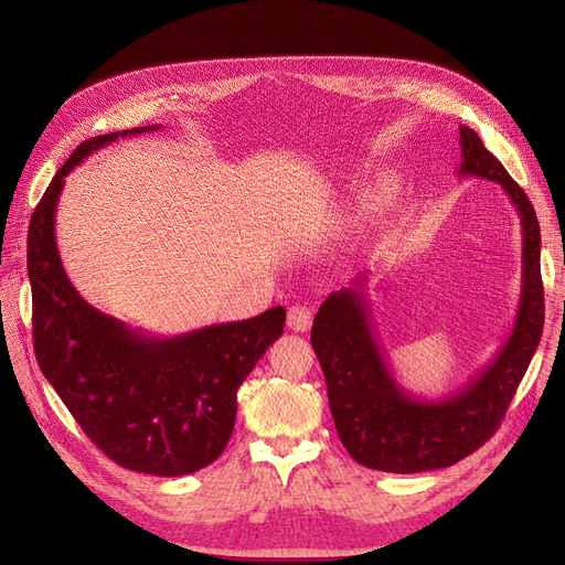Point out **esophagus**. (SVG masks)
Here are the masks:
<instances>
[{"mask_svg": "<svg viewBox=\"0 0 565 565\" xmlns=\"http://www.w3.org/2000/svg\"><path fill=\"white\" fill-rule=\"evenodd\" d=\"M311 322H313V311L309 309V306L297 303L287 311V328L289 330L306 332V330H311Z\"/></svg>", "mask_w": 565, "mask_h": 565, "instance_id": "esophagus-1", "label": "esophagus"}]
</instances>
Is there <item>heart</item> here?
I'll use <instances>...</instances> for the list:
<instances>
[{
  "mask_svg": "<svg viewBox=\"0 0 565 565\" xmlns=\"http://www.w3.org/2000/svg\"><path fill=\"white\" fill-rule=\"evenodd\" d=\"M388 200H391L388 185H374L372 191L365 195V200H363V214H365L367 218H374V216L384 212Z\"/></svg>",
  "mask_w": 565,
  "mask_h": 565,
  "instance_id": "heart-1",
  "label": "heart"
}]
</instances>
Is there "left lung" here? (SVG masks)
Returning a JSON list of instances; mask_svg holds the SVG:
<instances>
[{
	"label": "left lung",
	"instance_id": "8db88e82",
	"mask_svg": "<svg viewBox=\"0 0 565 565\" xmlns=\"http://www.w3.org/2000/svg\"><path fill=\"white\" fill-rule=\"evenodd\" d=\"M459 177L500 183L521 216L523 276L514 330L476 377L438 401L407 393L386 363L370 320L367 276L332 292L316 313L311 344L328 384L339 440L367 469L417 473L452 467L498 431L544 328L540 224L523 188L486 150L481 136L459 127Z\"/></svg>",
	"mask_w": 565,
	"mask_h": 565
}]
</instances>
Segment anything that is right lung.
Returning a JSON list of instances; mask_svg holds the SVG:
<instances>
[{
    "label": "right lung",
    "mask_w": 565,
    "mask_h": 565,
    "mask_svg": "<svg viewBox=\"0 0 565 565\" xmlns=\"http://www.w3.org/2000/svg\"><path fill=\"white\" fill-rule=\"evenodd\" d=\"M156 129L94 136L51 179L28 228L32 341L42 374L96 448L131 471L185 476L224 452L237 388L282 334L285 309L179 337H150L79 297L56 247L65 177L119 136Z\"/></svg>",
    "instance_id": "right-lung-1"
}]
</instances>
